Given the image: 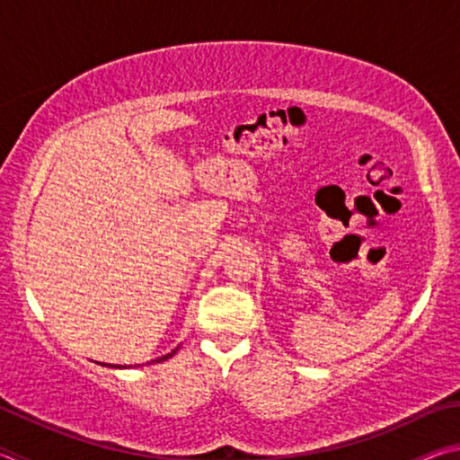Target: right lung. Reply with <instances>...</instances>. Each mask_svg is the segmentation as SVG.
<instances>
[{"instance_id":"1","label":"right lung","mask_w":460,"mask_h":460,"mask_svg":"<svg viewBox=\"0 0 460 460\" xmlns=\"http://www.w3.org/2000/svg\"><path fill=\"white\" fill-rule=\"evenodd\" d=\"M174 353H176V349H174L172 353H168V355H164V357H160V359H155V361H158V363H160V361H166V359H170V357H172Z\"/></svg>"}]
</instances>
